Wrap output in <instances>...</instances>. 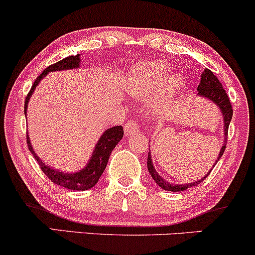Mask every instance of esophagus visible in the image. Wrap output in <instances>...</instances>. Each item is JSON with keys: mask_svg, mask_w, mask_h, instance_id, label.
<instances>
[{"mask_svg": "<svg viewBox=\"0 0 255 255\" xmlns=\"http://www.w3.org/2000/svg\"><path fill=\"white\" fill-rule=\"evenodd\" d=\"M124 130H125V135L128 136L135 135V133H137L139 131V124L136 122H130L125 125Z\"/></svg>", "mask_w": 255, "mask_h": 255, "instance_id": "1", "label": "esophagus"}]
</instances>
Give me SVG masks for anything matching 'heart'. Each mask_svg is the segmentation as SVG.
<instances>
[{
  "label": "heart",
  "instance_id": "obj_1",
  "mask_svg": "<svg viewBox=\"0 0 255 255\" xmlns=\"http://www.w3.org/2000/svg\"><path fill=\"white\" fill-rule=\"evenodd\" d=\"M169 72H170V65L168 63L160 61L141 63L128 78V90L138 97H144L157 91L164 84L159 102L165 103L181 86V80L176 76L165 81L168 78Z\"/></svg>",
  "mask_w": 255,
  "mask_h": 255
}]
</instances>
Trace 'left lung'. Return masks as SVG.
Returning <instances> with one entry per match:
<instances>
[{"mask_svg":"<svg viewBox=\"0 0 255 255\" xmlns=\"http://www.w3.org/2000/svg\"><path fill=\"white\" fill-rule=\"evenodd\" d=\"M197 91H198L199 96L208 98V100L212 101L213 103H215V105L220 108L221 113H223V118H224V135H225V137H224V142L226 143L227 132H229V125H230V122H231V119H232L234 111H232L231 102H230V98H229V96H227L225 90H224L223 85H221L220 81L218 80V78H216L214 74L212 73V70L205 69L203 74L201 75V83H199L198 87H197ZM225 143H224L223 147H221L220 153H219V155H218V159H216V163H218L219 159L223 157L224 152H225V148H226ZM215 164L213 165V168L215 166ZM147 168H148L150 176H152L153 180L158 183V186L163 188V190L171 191V192H180V191H185V190H187V188L192 187V186H197L198 183H201L202 181H203L205 177L210 174V171H209L207 175H205L203 179L198 180V181H196V182L185 183V185L170 183V182L166 181V180H164L163 177H161L160 175H158V172L155 171L154 166H153V163H152V157H150V153H148V158H147ZM212 169H210V170H212Z\"/></svg>","mask_w":255,"mask_h":255,"instance_id":"left-lung-1","label":"left lung"}]
</instances>
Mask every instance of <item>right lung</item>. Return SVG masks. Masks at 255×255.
I'll use <instances>...</instances> for the list:
<instances>
[{"mask_svg": "<svg viewBox=\"0 0 255 255\" xmlns=\"http://www.w3.org/2000/svg\"><path fill=\"white\" fill-rule=\"evenodd\" d=\"M79 67H80V54L69 56L67 57V58L62 59V61L54 63V64L46 68V69L37 76L35 83L32 84L31 89H30L28 96H26L25 106H24V113L26 114L28 102L30 97H31L32 92H34L35 87L37 86V84H39L48 73L58 72V70L75 69V68ZM123 136H124V130H123L122 125L107 128L105 132H103V135L101 136L100 139H98L97 143H96L94 153H92L91 155V159L87 163V165L81 169V170L72 172V174H69V172L58 171L56 170V169L51 168V166L45 165V163L37 157L36 153L32 149V146L31 143H30L28 135H26V143H28L29 150L32 153L34 158L37 160V163H39L41 170L43 171V174H45L52 182L56 183V185L58 186H62V187L68 188V190L86 191L94 187L96 183L98 182L101 175L105 171L112 150L116 148L118 142L123 138Z\"/></svg>", "mask_w": 255, "mask_h": 255, "instance_id": "obj_1", "label": "right lung"}]
</instances>
